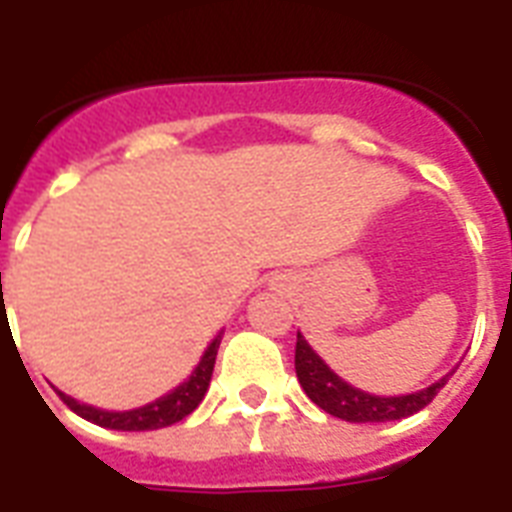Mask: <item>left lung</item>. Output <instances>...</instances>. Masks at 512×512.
Instances as JSON below:
<instances>
[{
    "label": "left lung",
    "mask_w": 512,
    "mask_h": 512,
    "mask_svg": "<svg viewBox=\"0 0 512 512\" xmlns=\"http://www.w3.org/2000/svg\"><path fill=\"white\" fill-rule=\"evenodd\" d=\"M450 374L453 372L439 377L437 382H431L429 388H420V391L399 393V396H377V393L361 391L350 382H344L317 355L312 344L306 342L301 331H298V342H295V377L301 382L306 396L328 415L350 420V423H385V420L410 418L445 388Z\"/></svg>",
    "instance_id": "left-lung-1"
}]
</instances>
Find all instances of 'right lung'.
Returning a JSON list of instances; mask_svg holds the SVG:
<instances>
[{
	"mask_svg": "<svg viewBox=\"0 0 512 512\" xmlns=\"http://www.w3.org/2000/svg\"><path fill=\"white\" fill-rule=\"evenodd\" d=\"M219 342H222V333H217L211 344L206 347V352L200 355L198 366L192 369L187 380L179 382L173 391H168L160 399L149 401L143 407H135V410H100V407H92V404H83V401L67 396V393L59 391L62 401L75 412L81 415L83 420L89 423H97V426H105V429L116 431H154L165 429V426H173L189 415V412L198 410V404L206 396L208 385H211V374H214V363H217V350Z\"/></svg>",
	"mask_w": 512,
	"mask_h": 512,
	"instance_id": "1",
	"label": "right lung"
}]
</instances>
